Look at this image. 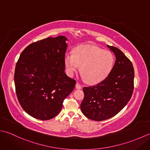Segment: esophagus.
Masks as SVG:
<instances>
[{
	"label": "esophagus",
	"mask_w": 150,
	"mask_h": 150,
	"mask_svg": "<svg viewBox=\"0 0 150 150\" xmlns=\"http://www.w3.org/2000/svg\"><path fill=\"white\" fill-rule=\"evenodd\" d=\"M75 88L76 89H79V90H80V89L82 88V86L80 85V84L79 83V82H77V84L75 85Z\"/></svg>",
	"instance_id": "obj_1"
}]
</instances>
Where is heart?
I'll list each match as a JSON object with an SVG mask.
<instances>
[{
  "instance_id": "1",
  "label": "heart",
  "mask_w": 150,
  "mask_h": 150,
  "mask_svg": "<svg viewBox=\"0 0 150 150\" xmlns=\"http://www.w3.org/2000/svg\"><path fill=\"white\" fill-rule=\"evenodd\" d=\"M114 56L108 50H103L95 46L84 45L76 47L71 53H66L64 64L67 73L72 77L79 70L82 77L90 84L104 81L112 70Z\"/></svg>"
}]
</instances>
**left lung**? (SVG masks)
Instances as JSON below:
<instances>
[{
    "label": "left lung",
    "instance_id": "left-lung-1",
    "mask_svg": "<svg viewBox=\"0 0 150 150\" xmlns=\"http://www.w3.org/2000/svg\"><path fill=\"white\" fill-rule=\"evenodd\" d=\"M107 46L116 58L112 70L100 83L83 88L84 98L81 104L82 113L95 121L117 115L128 104L133 91L134 69L132 62L117 47Z\"/></svg>",
    "mask_w": 150,
    "mask_h": 150
}]
</instances>
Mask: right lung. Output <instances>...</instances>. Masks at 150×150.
Returning a JSON list of instances; mask_svg holds the SVG:
<instances>
[{"mask_svg":"<svg viewBox=\"0 0 150 150\" xmlns=\"http://www.w3.org/2000/svg\"><path fill=\"white\" fill-rule=\"evenodd\" d=\"M66 40V37L59 36L31 44L16 64L14 82L18 102L35 119L56 117L75 86L76 81L64 71Z\"/></svg>","mask_w":150,"mask_h":150,"instance_id":"add662e5","label":"right lung"}]
</instances>
